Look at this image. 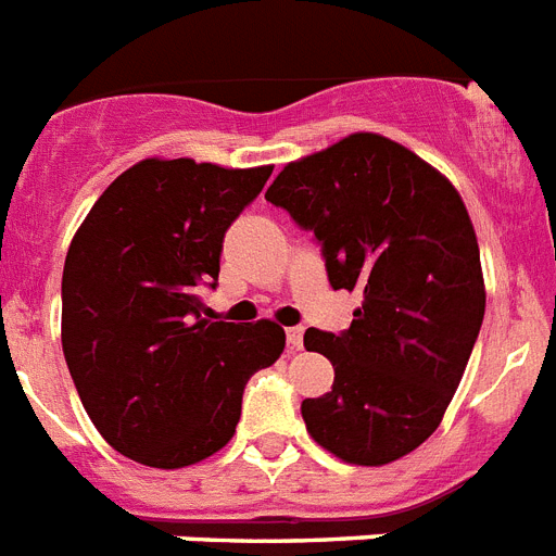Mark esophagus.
Here are the masks:
<instances>
[{"instance_id":"obj_1","label":"esophagus","mask_w":556,"mask_h":556,"mask_svg":"<svg viewBox=\"0 0 556 556\" xmlns=\"http://www.w3.org/2000/svg\"><path fill=\"white\" fill-rule=\"evenodd\" d=\"M287 343H289V349H292V351H301V345H303V329H301V326H289Z\"/></svg>"}]
</instances>
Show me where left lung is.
Instances as JSON below:
<instances>
[{
	"label": "left lung",
	"mask_w": 556,
	"mask_h": 556,
	"mask_svg": "<svg viewBox=\"0 0 556 556\" xmlns=\"http://www.w3.org/2000/svg\"><path fill=\"white\" fill-rule=\"evenodd\" d=\"M267 202L315 232L331 289H359L345 331L306 329L334 386L303 400L312 439L349 464H391L433 435L483 324L481 253L462 197L439 170L379 135L303 156Z\"/></svg>",
	"instance_id": "obj_1"
}]
</instances>
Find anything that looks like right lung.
<instances>
[{"instance_id":"right-lung-1","label":"right lung","mask_w":556,"mask_h":556,"mask_svg":"<svg viewBox=\"0 0 556 556\" xmlns=\"http://www.w3.org/2000/svg\"><path fill=\"white\" fill-rule=\"evenodd\" d=\"M273 168L142 160L123 170L75 232L61 278V345L98 433L121 455L179 469L236 433L247 379L287 334L205 320L225 232Z\"/></svg>"}]
</instances>
